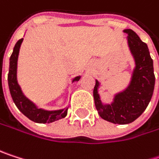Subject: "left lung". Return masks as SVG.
Wrapping results in <instances>:
<instances>
[{
	"label": "left lung",
	"instance_id": "obj_1",
	"mask_svg": "<svg viewBox=\"0 0 159 159\" xmlns=\"http://www.w3.org/2000/svg\"><path fill=\"white\" fill-rule=\"evenodd\" d=\"M123 31L128 34V46L135 64L129 86L116 93L111 103L102 102L99 93L101 83L98 80L93 90L95 106L100 116L119 125L133 122L145 111L155 88L153 59L147 44L132 30L127 29Z\"/></svg>",
	"mask_w": 159,
	"mask_h": 159
}]
</instances>
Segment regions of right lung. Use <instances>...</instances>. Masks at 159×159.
<instances>
[{"label": "right lung", "mask_w": 159, "mask_h": 159, "mask_svg": "<svg viewBox=\"0 0 159 159\" xmlns=\"http://www.w3.org/2000/svg\"><path fill=\"white\" fill-rule=\"evenodd\" d=\"M22 42H23V38L16 42L13 53L9 59L10 62H9V72H8V86H9V90L12 99L16 106L25 116H27L29 119L36 123H42V124L52 123L54 121L65 117L67 116L69 107L59 110H53V111L44 110L39 108L34 102H32L30 99H28L24 95L17 82V59H18L19 49ZM80 78H81L80 75L74 77L72 79V83L79 81Z\"/></svg>", "instance_id": "right-lung-1"}]
</instances>
